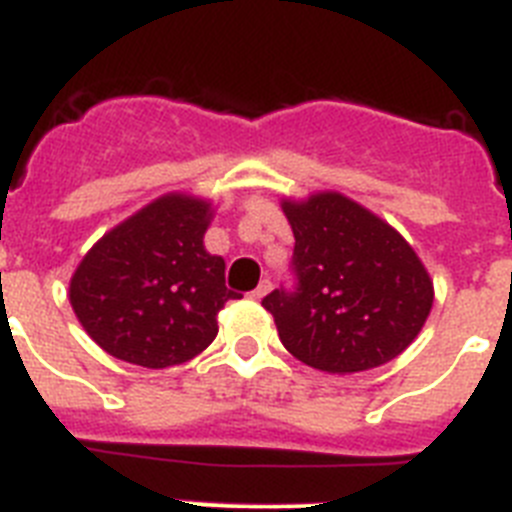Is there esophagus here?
<instances>
[{"mask_svg": "<svg viewBox=\"0 0 512 512\" xmlns=\"http://www.w3.org/2000/svg\"><path fill=\"white\" fill-rule=\"evenodd\" d=\"M270 288H273V283H270L268 278H265V281H260V286H257L255 291L250 293V296H252V299H257V301H260L262 296H268V293H270Z\"/></svg>", "mask_w": 512, "mask_h": 512, "instance_id": "1", "label": "esophagus"}]
</instances>
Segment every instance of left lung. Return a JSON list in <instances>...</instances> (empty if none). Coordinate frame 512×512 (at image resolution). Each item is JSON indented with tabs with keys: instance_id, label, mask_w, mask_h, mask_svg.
<instances>
[{
	"instance_id": "1",
	"label": "left lung",
	"mask_w": 512,
	"mask_h": 512,
	"mask_svg": "<svg viewBox=\"0 0 512 512\" xmlns=\"http://www.w3.org/2000/svg\"><path fill=\"white\" fill-rule=\"evenodd\" d=\"M293 229L296 288L262 299L283 348L327 373L384 366L433 309V281L410 242L335 190L281 203Z\"/></svg>"
}]
</instances>
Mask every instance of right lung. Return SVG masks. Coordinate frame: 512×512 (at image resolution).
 I'll return each instance as SVG.
<instances>
[{
  "label": "right lung",
  "instance_id": "obj_1",
  "mask_svg": "<svg viewBox=\"0 0 512 512\" xmlns=\"http://www.w3.org/2000/svg\"><path fill=\"white\" fill-rule=\"evenodd\" d=\"M211 219V201L167 193L92 244L71 275L69 301L105 353L167 368L211 345L219 311L237 299L224 257L203 247Z\"/></svg>",
  "mask_w": 512,
  "mask_h": 512
}]
</instances>
